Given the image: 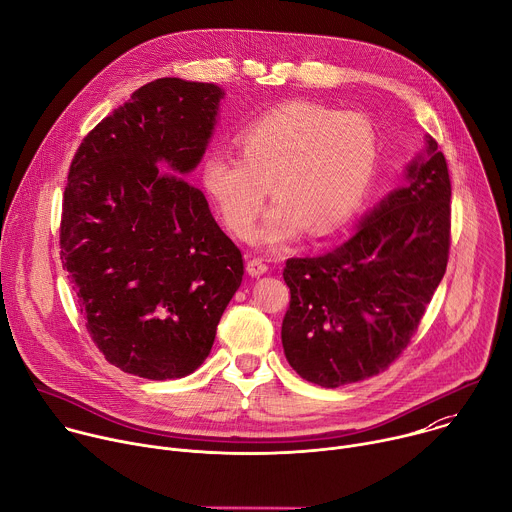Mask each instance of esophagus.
Here are the masks:
<instances>
[{
    "label": "esophagus",
    "instance_id": "1",
    "mask_svg": "<svg viewBox=\"0 0 512 512\" xmlns=\"http://www.w3.org/2000/svg\"><path fill=\"white\" fill-rule=\"evenodd\" d=\"M267 269H269V265L259 257H253V259L247 261V273L253 275V277H259V275L267 273Z\"/></svg>",
    "mask_w": 512,
    "mask_h": 512
}]
</instances>
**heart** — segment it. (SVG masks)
Wrapping results in <instances>:
<instances>
[{
  "mask_svg": "<svg viewBox=\"0 0 512 512\" xmlns=\"http://www.w3.org/2000/svg\"><path fill=\"white\" fill-rule=\"evenodd\" d=\"M239 154L214 150L202 162V186L225 227L247 237L275 200L253 239L281 247L306 229L326 237L358 212L379 166L373 123L352 111L289 101L249 121Z\"/></svg>",
  "mask_w": 512,
  "mask_h": 512,
  "instance_id": "b5f03b06",
  "label": "heart"
}]
</instances>
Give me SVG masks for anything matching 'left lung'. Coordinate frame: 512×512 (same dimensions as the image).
<instances>
[{
	"label": "left lung",
	"mask_w": 512,
	"mask_h": 512,
	"mask_svg": "<svg viewBox=\"0 0 512 512\" xmlns=\"http://www.w3.org/2000/svg\"><path fill=\"white\" fill-rule=\"evenodd\" d=\"M336 249L285 261L287 362L302 379L336 389L391 367L440 285L452 229V182L435 139Z\"/></svg>",
	"instance_id": "left-lung-1"
}]
</instances>
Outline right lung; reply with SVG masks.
I'll return each mask as SVG.
<instances>
[{
  "label": "right lung",
  "instance_id": "add662e5",
  "mask_svg": "<svg viewBox=\"0 0 512 512\" xmlns=\"http://www.w3.org/2000/svg\"><path fill=\"white\" fill-rule=\"evenodd\" d=\"M223 91L158 79L87 133L62 196L60 259L87 332L123 373H194L243 281V255L186 182Z\"/></svg>",
  "mask_w": 512,
  "mask_h": 512
}]
</instances>
